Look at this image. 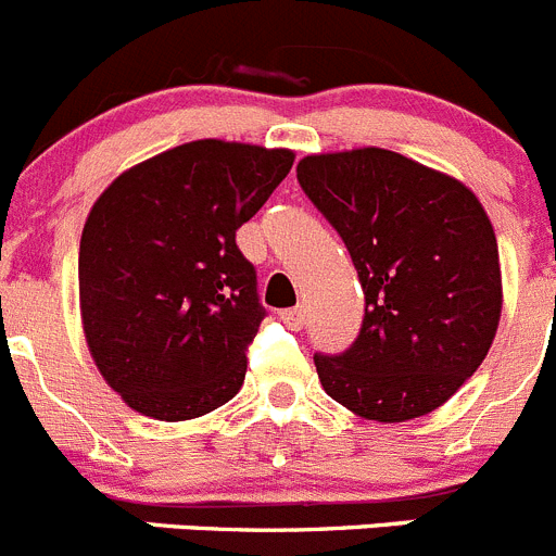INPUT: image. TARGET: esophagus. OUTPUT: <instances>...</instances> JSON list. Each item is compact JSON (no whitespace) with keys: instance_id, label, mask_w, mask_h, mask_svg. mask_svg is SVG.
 I'll return each instance as SVG.
<instances>
[{"instance_id":"34e87169","label":"esophagus","mask_w":556,"mask_h":556,"mask_svg":"<svg viewBox=\"0 0 556 556\" xmlns=\"http://www.w3.org/2000/svg\"><path fill=\"white\" fill-rule=\"evenodd\" d=\"M281 319L289 325L292 330H300L305 323V312L303 305H298V308H287V312H281Z\"/></svg>"}]
</instances>
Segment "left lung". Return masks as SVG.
<instances>
[{"label": "left lung", "mask_w": 556, "mask_h": 556, "mask_svg": "<svg viewBox=\"0 0 556 556\" xmlns=\"http://www.w3.org/2000/svg\"><path fill=\"white\" fill-rule=\"evenodd\" d=\"M298 181L348 244L364 325L341 355H314L325 394L361 419H419L480 364L502 317L498 244L463 181L396 151L303 156Z\"/></svg>", "instance_id": "obj_1"}]
</instances>
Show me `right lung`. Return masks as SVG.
<instances>
[{"label": "right lung", "instance_id": "obj_1", "mask_svg": "<svg viewBox=\"0 0 556 556\" xmlns=\"http://www.w3.org/2000/svg\"><path fill=\"white\" fill-rule=\"evenodd\" d=\"M294 151L192 140L121 173L79 242V312L101 378L142 416L187 421L242 389L264 308L237 248Z\"/></svg>", "mask_w": 556, "mask_h": 556}]
</instances>
